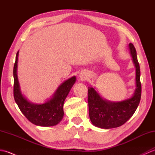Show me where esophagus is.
<instances>
[{
    "instance_id": "esophagus-1",
    "label": "esophagus",
    "mask_w": 155,
    "mask_h": 155,
    "mask_svg": "<svg viewBox=\"0 0 155 155\" xmlns=\"http://www.w3.org/2000/svg\"><path fill=\"white\" fill-rule=\"evenodd\" d=\"M81 77H82V76H81Z\"/></svg>"
}]
</instances>
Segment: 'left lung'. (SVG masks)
<instances>
[{"label": "left lung", "mask_w": 155, "mask_h": 155, "mask_svg": "<svg viewBox=\"0 0 155 155\" xmlns=\"http://www.w3.org/2000/svg\"><path fill=\"white\" fill-rule=\"evenodd\" d=\"M128 49L136 68V88L133 95L127 99L113 102L104 99L94 87H88L89 117L91 123L95 127L105 129L120 127L133 116L139 106L141 97L140 66L136 49L132 43L128 45Z\"/></svg>", "instance_id": "obj_1"}]
</instances>
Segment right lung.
<instances>
[{
  "label": "right lung",
  "mask_w": 155,
  "mask_h": 155,
  "mask_svg": "<svg viewBox=\"0 0 155 155\" xmlns=\"http://www.w3.org/2000/svg\"><path fill=\"white\" fill-rule=\"evenodd\" d=\"M18 53L19 51L16 53L13 68L14 98L16 103L22 113L32 124L41 127H52L58 124L63 118L64 101L75 83L76 77L74 76L64 81L52 96L44 103H32L22 94L20 87L17 76Z\"/></svg>",
  "instance_id": "1"
}]
</instances>
